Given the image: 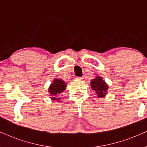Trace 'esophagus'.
Listing matches in <instances>:
<instances>
[{
	"instance_id": "1",
	"label": "esophagus",
	"mask_w": 147,
	"mask_h": 147,
	"mask_svg": "<svg viewBox=\"0 0 147 147\" xmlns=\"http://www.w3.org/2000/svg\"><path fill=\"white\" fill-rule=\"evenodd\" d=\"M75 79H76V80H81V79H83L82 77H76Z\"/></svg>"
}]
</instances>
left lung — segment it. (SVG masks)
<instances>
[{"mask_svg":"<svg viewBox=\"0 0 147 147\" xmlns=\"http://www.w3.org/2000/svg\"><path fill=\"white\" fill-rule=\"evenodd\" d=\"M91 87L93 90H94L97 94L98 98H102L106 96L109 86L106 83L102 78L100 76H97L95 79H92L90 83Z\"/></svg>","mask_w":147,"mask_h":147,"instance_id":"8db88e82","label":"left lung"}]
</instances>
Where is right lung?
Returning a JSON list of instances; mask_svg holds the SVG:
<instances>
[{"label": "right lung", "mask_w": 147, "mask_h": 147, "mask_svg": "<svg viewBox=\"0 0 147 147\" xmlns=\"http://www.w3.org/2000/svg\"><path fill=\"white\" fill-rule=\"evenodd\" d=\"M66 83L61 79H55L53 83L49 87V93L52 96L51 99L53 100H60V98H57L61 93L66 90Z\"/></svg>", "instance_id": "add662e5"}]
</instances>
